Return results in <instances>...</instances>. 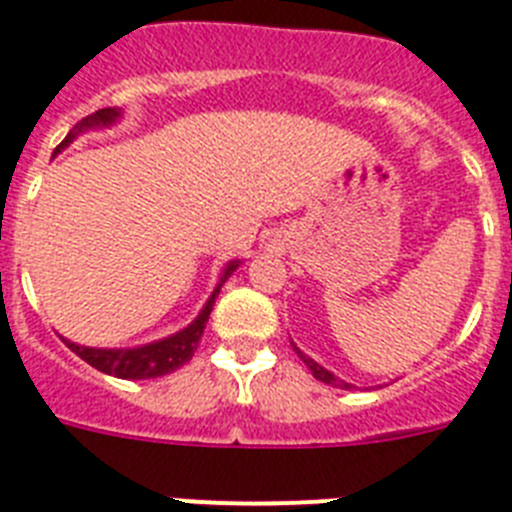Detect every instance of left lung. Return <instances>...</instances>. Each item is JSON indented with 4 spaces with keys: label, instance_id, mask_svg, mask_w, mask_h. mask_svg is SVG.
I'll use <instances>...</instances> for the list:
<instances>
[{
    "label": "left lung",
    "instance_id": "1",
    "mask_svg": "<svg viewBox=\"0 0 512 512\" xmlns=\"http://www.w3.org/2000/svg\"><path fill=\"white\" fill-rule=\"evenodd\" d=\"M293 348H295V345H293ZM295 353L301 356V361L306 363L308 369H311V374H314V377L319 379V382L332 384V387H340V390H350V384H348V382H342V379H337L335 374H332V371H327V369H324V366H319V363H316L314 358H308L306 353H301V350H298V348H295Z\"/></svg>",
    "mask_w": 512,
    "mask_h": 512
}]
</instances>
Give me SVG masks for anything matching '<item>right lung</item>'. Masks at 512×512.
I'll return each mask as SVG.
<instances>
[{
	"mask_svg": "<svg viewBox=\"0 0 512 512\" xmlns=\"http://www.w3.org/2000/svg\"><path fill=\"white\" fill-rule=\"evenodd\" d=\"M120 109L107 107V109H99V112L88 114L83 120L75 125L67 138L59 143L54 154H59L62 149H67L70 143L78 138L80 133H86V130H94V128H107L112 122H117L120 117ZM240 266V261H230L225 266V272L219 277V285L214 287V293L211 298L206 301V306L201 308V314L193 319L185 329L175 332V335L164 337V340H156L149 342V345H141V348H122V350H114V348H86V345H75V342L65 340L67 348L73 350L75 356H80L86 363H91L94 369L104 371L109 377H117V379H156V377H164V374H172L177 371L183 363H188L193 358L198 348V340L204 335V327L209 322V314L211 308H214V298L219 295V287L225 285V280L230 277L235 269Z\"/></svg>",
	"mask_w": 512,
	"mask_h": 512,
	"instance_id": "1",
	"label": "right lung"
}]
</instances>
